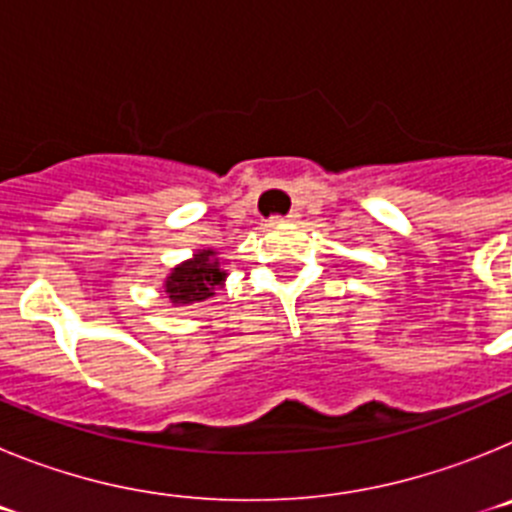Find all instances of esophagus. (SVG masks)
<instances>
[{"mask_svg":"<svg viewBox=\"0 0 512 512\" xmlns=\"http://www.w3.org/2000/svg\"><path fill=\"white\" fill-rule=\"evenodd\" d=\"M300 220V212H289L287 217H271V223L279 225V223H297Z\"/></svg>","mask_w":512,"mask_h":512,"instance_id":"34e87169","label":"esophagus"}]
</instances>
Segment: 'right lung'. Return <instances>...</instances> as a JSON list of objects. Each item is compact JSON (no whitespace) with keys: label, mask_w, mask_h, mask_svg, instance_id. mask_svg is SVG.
Masks as SVG:
<instances>
[{"label":"right lung","mask_w":512,"mask_h":512,"mask_svg":"<svg viewBox=\"0 0 512 512\" xmlns=\"http://www.w3.org/2000/svg\"><path fill=\"white\" fill-rule=\"evenodd\" d=\"M225 277L228 271L223 269L217 253L212 248H202L192 259L171 269L164 289L174 305H194L215 295V289L223 287Z\"/></svg>","instance_id":"1"}]
</instances>
